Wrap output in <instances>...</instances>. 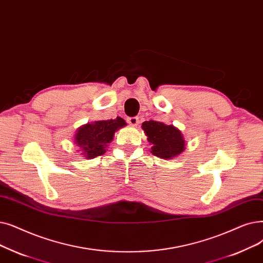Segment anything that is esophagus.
<instances>
[{
  "mask_svg": "<svg viewBox=\"0 0 263 263\" xmlns=\"http://www.w3.org/2000/svg\"><path fill=\"white\" fill-rule=\"evenodd\" d=\"M127 121L131 124V125H138L140 123V119L138 117H129L127 119Z\"/></svg>",
  "mask_w": 263,
  "mask_h": 263,
  "instance_id": "esophagus-1",
  "label": "esophagus"
}]
</instances>
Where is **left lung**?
<instances>
[{
	"mask_svg": "<svg viewBox=\"0 0 263 263\" xmlns=\"http://www.w3.org/2000/svg\"><path fill=\"white\" fill-rule=\"evenodd\" d=\"M147 136V141L152 144V154L159 158L172 159L185 149V142L178 129L172 124L149 120L142 124Z\"/></svg>",
	"mask_w": 263,
	"mask_h": 263,
	"instance_id": "left-lung-1",
	"label": "left lung"
}]
</instances>
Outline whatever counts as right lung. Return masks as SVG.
Listing matches in <instances>:
<instances>
[{"instance_id":"add662e5","label":"right lung","mask_w":263,"mask_h":263,"mask_svg":"<svg viewBox=\"0 0 263 263\" xmlns=\"http://www.w3.org/2000/svg\"><path fill=\"white\" fill-rule=\"evenodd\" d=\"M123 125L125 122L120 117L88 123L78 129L75 143L82 147L86 158H96L105 153L106 144L112 140L114 133Z\"/></svg>"}]
</instances>
